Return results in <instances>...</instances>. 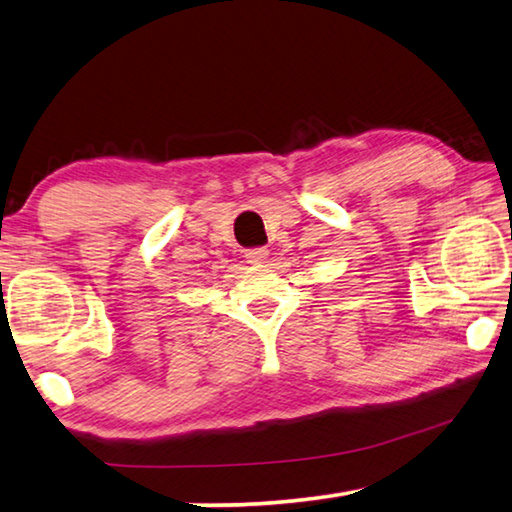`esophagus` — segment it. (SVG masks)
I'll use <instances>...</instances> for the list:
<instances>
[{
	"label": "esophagus",
	"mask_w": 512,
	"mask_h": 512,
	"mask_svg": "<svg viewBox=\"0 0 512 512\" xmlns=\"http://www.w3.org/2000/svg\"><path fill=\"white\" fill-rule=\"evenodd\" d=\"M268 255L266 248H248L246 250V262L250 264H262Z\"/></svg>",
	"instance_id": "1"
}]
</instances>
